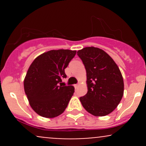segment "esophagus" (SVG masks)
<instances>
[{"mask_svg":"<svg viewBox=\"0 0 146 146\" xmlns=\"http://www.w3.org/2000/svg\"><path fill=\"white\" fill-rule=\"evenodd\" d=\"M78 86H79V84H75V85H74V86H75V88H78Z\"/></svg>","mask_w":146,"mask_h":146,"instance_id":"esophagus-1","label":"esophagus"}]
</instances>
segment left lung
I'll return each mask as SVG.
<instances>
[{
	"instance_id": "1",
	"label": "left lung",
	"mask_w": 146,
	"mask_h": 146,
	"mask_svg": "<svg viewBox=\"0 0 146 146\" xmlns=\"http://www.w3.org/2000/svg\"><path fill=\"white\" fill-rule=\"evenodd\" d=\"M77 54L86 71L88 92L80 98L87 112L103 117L113 111L121 102L124 90L121 73L117 64L104 50L88 46Z\"/></svg>"
}]
</instances>
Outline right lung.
<instances>
[{
  "label": "right lung",
  "mask_w": 146,
  "mask_h": 146,
  "mask_svg": "<svg viewBox=\"0 0 146 146\" xmlns=\"http://www.w3.org/2000/svg\"><path fill=\"white\" fill-rule=\"evenodd\" d=\"M76 51L51 50L38 56L30 65L24 89L31 108L38 115L54 118L64 111L74 93L73 86L62 85L64 69Z\"/></svg>",
  "instance_id": "1"
}]
</instances>
